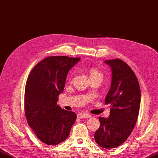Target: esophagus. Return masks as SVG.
Returning a JSON list of instances; mask_svg holds the SVG:
<instances>
[{
	"mask_svg": "<svg viewBox=\"0 0 158 158\" xmlns=\"http://www.w3.org/2000/svg\"><path fill=\"white\" fill-rule=\"evenodd\" d=\"M77 117H78V118H90L91 117V116L89 114L87 113H85V112H83V113H79L77 115Z\"/></svg>",
	"mask_w": 158,
	"mask_h": 158,
	"instance_id": "34e87169",
	"label": "esophagus"
}]
</instances>
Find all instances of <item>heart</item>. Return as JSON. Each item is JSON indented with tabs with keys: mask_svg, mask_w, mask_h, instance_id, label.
I'll return each mask as SVG.
<instances>
[{
	"mask_svg": "<svg viewBox=\"0 0 158 158\" xmlns=\"http://www.w3.org/2000/svg\"><path fill=\"white\" fill-rule=\"evenodd\" d=\"M88 72L89 73V76L91 78H93V77L97 76H102L101 73L99 72V70L95 68V67H90V68L88 69Z\"/></svg>",
	"mask_w": 158,
	"mask_h": 158,
	"instance_id": "1",
	"label": "heart"
}]
</instances>
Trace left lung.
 <instances>
[{
	"label": "left lung",
	"mask_w": 158,
	"mask_h": 158,
	"mask_svg": "<svg viewBox=\"0 0 158 158\" xmlns=\"http://www.w3.org/2000/svg\"><path fill=\"white\" fill-rule=\"evenodd\" d=\"M111 67L112 82L105 99L110 104V116L99 117L100 126L95 140L104 149H113L130 136L136 123L140 104V89L134 72L126 63L115 59L106 60Z\"/></svg>",
	"instance_id": "8db88e82"
}]
</instances>
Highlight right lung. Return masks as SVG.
I'll return each mask as SVG.
<instances>
[{
	"label": "right lung",
	"instance_id": "right-lung-1",
	"mask_svg": "<svg viewBox=\"0 0 158 158\" xmlns=\"http://www.w3.org/2000/svg\"><path fill=\"white\" fill-rule=\"evenodd\" d=\"M80 58L52 56L31 70L25 86L24 110L29 126L41 142L56 145L68 137L76 119L75 112L57 105L69 70Z\"/></svg>",
	"mask_w": 158,
	"mask_h": 158
}]
</instances>
